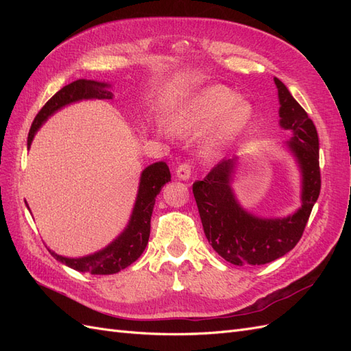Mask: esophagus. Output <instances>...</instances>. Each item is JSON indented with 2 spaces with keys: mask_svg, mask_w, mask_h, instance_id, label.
<instances>
[{
  "mask_svg": "<svg viewBox=\"0 0 351 351\" xmlns=\"http://www.w3.org/2000/svg\"><path fill=\"white\" fill-rule=\"evenodd\" d=\"M190 176H192V165L189 162H183L182 165H178L177 168V177L182 180H189Z\"/></svg>",
  "mask_w": 351,
  "mask_h": 351,
  "instance_id": "34e87169",
  "label": "esophagus"
}]
</instances>
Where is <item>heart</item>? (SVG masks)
I'll return each instance as SVG.
<instances>
[{
	"mask_svg": "<svg viewBox=\"0 0 351 351\" xmlns=\"http://www.w3.org/2000/svg\"><path fill=\"white\" fill-rule=\"evenodd\" d=\"M253 120L250 102L239 99V93L224 86H212L178 110L173 129L180 133H204L209 129L208 147L221 149L239 137Z\"/></svg>",
	"mask_w": 351,
	"mask_h": 351,
	"instance_id": "1",
	"label": "heart"
}]
</instances>
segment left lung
<instances>
[{"label":"left lung","instance_id":"8db88e82","mask_svg":"<svg viewBox=\"0 0 351 351\" xmlns=\"http://www.w3.org/2000/svg\"><path fill=\"white\" fill-rule=\"evenodd\" d=\"M274 80L281 104L280 124L293 132L289 146L302 169V208L282 219L250 215L237 204L230 187L236 158L224 159L204 180L193 183V195L209 244L219 256L237 267L269 263L294 249L321 192L316 127L285 84L277 77Z\"/></svg>","mask_w":351,"mask_h":351}]
</instances>
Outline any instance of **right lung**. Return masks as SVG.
Returning <instances> with one entry per match:
<instances>
[{
	"label": "right lung",
	"instance_id": "right-lung-1",
	"mask_svg": "<svg viewBox=\"0 0 351 351\" xmlns=\"http://www.w3.org/2000/svg\"><path fill=\"white\" fill-rule=\"evenodd\" d=\"M92 98L112 99V92L108 90L107 83L88 79H79L58 90L36 114L29 130L27 146H30L32 141H34L35 133L38 132L40 124L51 114H54L57 110L64 107L67 104ZM169 180H171V174H169L168 165L165 162H155L143 169L139 184V193H137L129 226L123 231V234L114 240L108 247L79 259L60 256V254L49 250L51 254L57 261L67 265V267L73 269L80 272H89L93 275H110L127 268L146 249V244L151 234V217L155 205V197Z\"/></svg>",
	"mask_w": 351,
	"mask_h": 351
}]
</instances>
